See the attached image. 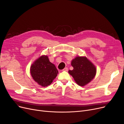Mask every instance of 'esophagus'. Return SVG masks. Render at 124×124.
<instances>
[{
	"instance_id": "34e87169",
	"label": "esophagus",
	"mask_w": 124,
	"mask_h": 124,
	"mask_svg": "<svg viewBox=\"0 0 124 124\" xmlns=\"http://www.w3.org/2000/svg\"><path fill=\"white\" fill-rule=\"evenodd\" d=\"M68 70V68H67V67H66V68H65L64 69H63L62 70V71H67Z\"/></svg>"
}]
</instances>
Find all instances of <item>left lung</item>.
<instances>
[{
  "label": "left lung",
  "instance_id": "obj_1",
  "mask_svg": "<svg viewBox=\"0 0 124 124\" xmlns=\"http://www.w3.org/2000/svg\"><path fill=\"white\" fill-rule=\"evenodd\" d=\"M71 65L73 69L69 70L68 73L79 86L86 85L95 76L96 67L86 57H76L71 61Z\"/></svg>",
  "mask_w": 124,
  "mask_h": 124
}]
</instances>
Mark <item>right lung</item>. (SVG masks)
<instances>
[{"instance_id":"right-lung-1","label":"right lung","mask_w":124,"mask_h":124,"mask_svg":"<svg viewBox=\"0 0 124 124\" xmlns=\"http://www.w3.org/2000/svg\"><path fill=\"white\" fill-rule=\"evenodd\" d=\"M30 72L33 79L43 87L50 85L58 74L55 65L46 55L41 56L31 64Z\"/></svg>"}]
</instances>
